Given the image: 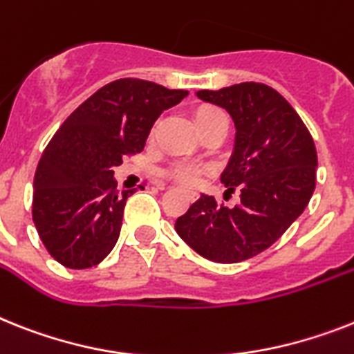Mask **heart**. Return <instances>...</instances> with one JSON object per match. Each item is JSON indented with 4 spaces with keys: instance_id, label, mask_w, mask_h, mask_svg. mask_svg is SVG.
<instances>
[{
    "instance_id": "obj_1",
    "label": "heart",
    "mask_w": 354,
    "mask_h": 354,
    "mask_svg": "<svg viewBox=\"0 0 354 354\" xmlns=\"http://www.w3.org/2000/svg\"><path fill=\"white\" fill-rule=\"evenodd\" d=\"M194 118L195 127H197L198 131L203 130V128L209 127V124H213V122L226 121V115H224L223 110H218V108L215 106L197 108ZM171 174H174L175 179L180 180V183L184 184H194L198 177V170L197 168H192V166H177V168H174Z\"/></svg>"
}]
</instances>
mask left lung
Wrapping results in <instances>:
<instances>
[{
	"instance_id": "left-lung-1",
	"label": "left lung",
	"mask_w": 354,
	"mask_h": 354,
	"mask_svg": "<svg viewBox=\"0 0 354 354\" xmlns=\"http://www.w3.org/2000/svg\"><path fill=\"white\" fill-rule=\"evenodd\" d=\"M195 95L232 115L235 142L221 183L227 194L239 189L241 201L227 208L201 194L175 221V232L204 259L235 264L268 250L302 215L315 192L317 150L299 113L268 84Z\"/></svg>"
}]
</instances>
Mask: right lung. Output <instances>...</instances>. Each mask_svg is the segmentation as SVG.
<instances>
[{"mask_svg": "<svg viewBox=\"0 0 354 354\" xmlns=\"http://www.w3.org/2000/svg\"><path fill=\"white\" fill-rule=\"evenodd\" d=\"M186 90L142 79L99 88L55 131L34 177L32 218L55 261L70 270L99 264L113 250L133 189H118L122 157L141 151L153 122Z\"/></svg>", "mask_w": 354, "mask_h": 354, "instance_id": "right-lung-1", "label": "right lung"}]
</instances>
